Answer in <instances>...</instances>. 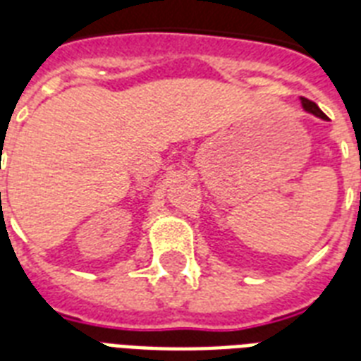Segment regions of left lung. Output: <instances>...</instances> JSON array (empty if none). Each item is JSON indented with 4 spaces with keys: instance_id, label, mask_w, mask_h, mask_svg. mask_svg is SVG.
<instances>
[{
    "instance_id": "obj_1",
    "label": "left lung",
    "mask_w": 361,
    "mask_h": 361,
    "mask_svg": "<svg viewBox=\"0 0 361 361\" xmlns=\"http://www.w3.org/2000/svg\"><path fill=\"white\" fill-rule=\"evenodd\" d=\"M300 101H302V106L305 112L317 116V118H320V120H326V114L319 109V106H317V104L313 103V101H309V99H305V97H300Z\"/></svg>"
}]
</instances>
